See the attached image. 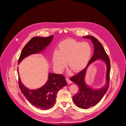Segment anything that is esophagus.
Segmentation results:
<instances>
[{"mask_svg":"<svg viewBox=\"0 0 126 126\" xmlns=\"http://www.w3.org/2000/svg\"><path fill=\"white\" fill-rule=\"evenodd\" d=\"M66 81H67V83H68V84H70V83H72V81L70 80L69 78L66 77Z\"/></svg>","mask_w":126,"mask_h":126,"instance_id":"esophagus-1","label":"esophagus"}]
</instances>
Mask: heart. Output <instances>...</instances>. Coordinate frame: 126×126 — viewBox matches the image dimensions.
<instances>
[{
    "label": "heart",
    "mask_w": 126,
    "mask_h": 126,
    "mask_svg": "<svg viewBox=\"0 0 126 126\" xmlns=\"http://www.w3.org/2000/svg\"><path fill=\"white\" fill-rule=\"evenodd\" d=\"M59 50H55L52 55V63L55 69L62 72L68 66L74 72L84 68L91 55V47L87 42H79L72 39H67L60 42Z\"/></svg>",
    "instance_id": "b5f03b06"
}]
</instances>
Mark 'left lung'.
Wrapping results in <instances>:
<instances>
[{
	"label": "left lung",
	"mask_w": 126,
	"mask_h": 126,
	"mask_svg": "<svg viewBox=\"0 0 126 126\" xmlns=\"http://www.w3.org/2000/svg\"><path fill=\"white\" fill-rule=\"evenodd\" d=\"M83 38H90L94 45V53L87 66L80 72L70 78L78 87L77 94L73 96L72 99L78 107L88 109L94 106L99 102L107 91L109 86L110 62L109 57L105 51L102 44L97 38L93 36H86ZM100 59L106 63L108 67L106 74V84L104 87L100 90H92L86 86L84 82V76L87 67L97 59Z\"/></svg>",
	"instance_id": "8db88e82"
}]
</instances>
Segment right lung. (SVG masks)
I'll use <instances>...</instances> for the list:
<instances>
[{
	"mask_svg": "<svg viewBox=\"0 0 126 126\" xmlns=\"http://www.w3.org/2000/svg\"><path fill=\"white\" fill-rule=\"evenodd\" d=\"M52 38V35L47 37H33L22 49L18 63L28 56L43 51L50 44ZM18 85L21 93L32 105L40 109L47 110L55 105L57 93L60 88L66 86L67 83L63 75L50 73L49 74L48 80L45 85L37 90L27 88L21 82L19 76Z\"/></svg>",
	"mask_w": 126,
	"mask_h": 126,
	"instance_id": "right-lung-1",
	"label": "right lung"
}]
</instances>
